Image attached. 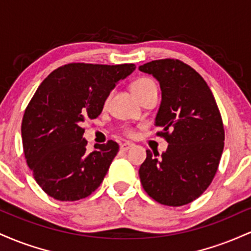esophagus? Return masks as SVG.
<instances>
[{
	"instance_id": "34e87169",
	"label": "esophagus",
	"mask_w": 251,
	"mask_h": 251,
	"mask_svg": "<svg viewBox=\"0 0 251 251\" xmlns=\"http://www.w3.org/2000/svg\"><path fill=\"white\" fill-rule=\"evenodd\" d=\"M132 146H133V144H131V143H124V144H122V145H120V151H123V152L128 151V150L131 149Z\"/></svg>"
}]
</instances>
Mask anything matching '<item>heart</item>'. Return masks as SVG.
<instances>
[{
	"instance_id": "b5f03b06",
	"label": "heart",
	"mask_w": 251,
	"mask_h": 251,
	"mask_svg": "<svg viewBox=\"0 0 251 251\" xmlns=\"http://www.w3.org/2000/svg\"><path fill=\"white\" fill-rule=\"evenodd\" d=\"M131 88L135 98L139 100L140 98H142L144 94L148 93V92L152 91V89H157V85H155L154 80L151 79V77L142 76V77H138V79L132 83ZM125 133L127 135H131L132 131L131 129H126Z\"/></svg>"
}]
</instances>
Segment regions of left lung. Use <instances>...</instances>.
Segmentation results:
<instances>
[{"instance_id":"left-lung-1","label":"left lung","mask_w":251,"mask_h":251,"mask_svg":"<svg viewBox=\"0 0 251 251\" xmlns=\"http://www.w3.org/2000/svg\"><path fill=\"white\" fill-rule=\"evenodd\" d=\"M139 71L159 81L162 102L155 126L169 143L160 158L146 151L140 181L158 203L185 205L209 188L217 172L224 148L220 109L205 80L180 60H154Z\"/></svg>"}]
</instances>
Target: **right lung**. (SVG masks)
Returning a JSON list of instances; mask_svg holds the SVG:
<instances>
[{"mask_svg": "<svg viewBox=\"0 0 251 251\" xmlns=\"http://www.w3.org/2000/svg\"><path fill=\"white\" fill-rule=\"evenodd\" d=\"M133 63H68L43 80L22 119L25 157L36 183L62 201L88 197L99 188L119 145L113 140L86 151L82 124L96 119Z\"/></svg>", "mask_w": 251, "mask_h": 251, "instance_id": "1", "label": "right lung"}]
</instances>
